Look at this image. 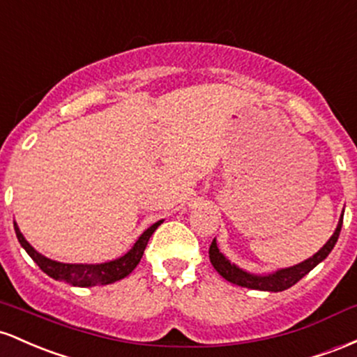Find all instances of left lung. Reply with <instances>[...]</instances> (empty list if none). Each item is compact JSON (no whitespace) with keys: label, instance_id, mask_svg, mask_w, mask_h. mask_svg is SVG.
I'll return each instance as SVG.
<instances>
[{"label":"left lung","instance_id":"8db88e82","mask_svg":"<svg viewBox=\"0 0 357 357\" xmlns=\"http://www.w3.org/2000/svg\"><path fill=\"white\" fill-rule=\"evenodd\" d=\"M340 227H342V218H340V221L337 224V229H335L334 234H332V238L329 239V241L324 244V248L319 251V253H315L312 258L305 259L303 263H298V265H295L291 268H285V270H280L273 275L256 276V275L246 273V271L239 270L238 266L231 265V263L224 258L222 253H219L215 239L211 243L209 259H211L212 266L215 268V271H218V273L221 275L224 280L234 283V285L251 288V290L283 291V290H287V288L294 287L295 283L300 282V280H302L303 276L308 273V271L314 270V268L317 266L322 259H326L327 256H329L332 248L335 246V243H337V239H339Z\"/></svg>","mask_w":357,"mask_h":357}]
</instances>
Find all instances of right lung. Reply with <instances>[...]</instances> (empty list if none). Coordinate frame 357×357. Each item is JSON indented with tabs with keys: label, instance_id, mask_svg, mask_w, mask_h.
Wrapping results in <instances>:
<instances>
[{
	"label": "right lung",
	"instance_id": "right-lung-1",
	"mask_svg": "<svg viewBox=\"0 0 357 357\" xmlns=\"http://www.w3.org/2000/svg\"><path fill=\"white\" fill-rule=\"evenodd\" d=\"M160 224H162V221L155 222L153 226L148 227V229L139 236V239L135 243V246L131 248L125 256L114 259V261L102 263V265H66V263L52 261V259L42 256L38 251H35L33 248L28 244L22 232H20L17 222H15V232H17L20 244L25 248L26 253L30 255V258L33 259L35 263H37L43 273L49 275L50 278L62 280V282L74 287H92L107 285V283L118 282V280L130 275L139 263V259H142L143 251H145L148 244V239L151 238V234H153Z\"/></svg>",
	"mask_w": 357,
	"mask_h": 357
}]
</instances>
